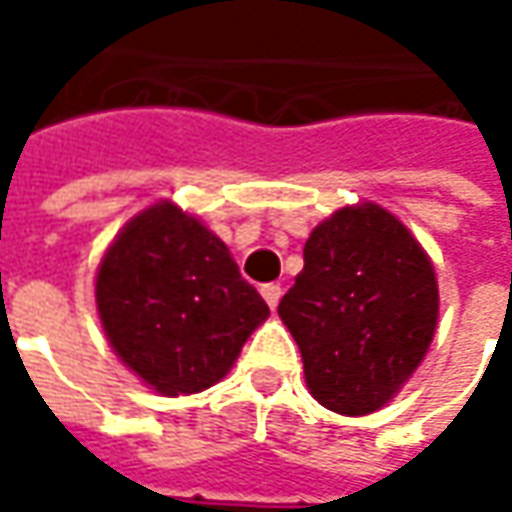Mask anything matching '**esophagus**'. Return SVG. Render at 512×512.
Instances as JSON below:
<instances>
[{"instance_id":"obj_1","label":"esophagus","mask_w":512,"mask_h":512,"mask_svg":"<svg viewBox=\"0 0 512 512\" xmlns=\"http://www.w3.org/2000/svg\"><path fill=\"white\" fill-rule=\"evenodd\" d=\"M262 296H265L267 305L276 310V305H279V299H282V285H273V282H270V285L262 287Z\"/></svg>"}]
</instances>
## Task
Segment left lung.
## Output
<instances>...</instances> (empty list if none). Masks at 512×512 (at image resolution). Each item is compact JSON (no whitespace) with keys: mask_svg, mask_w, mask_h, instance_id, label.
<instances>
[{"mask_svg":"<svg viewBox=\"0 0 512 512\" xmlns=\"http://www.w3.org/2000/svg\"><path fill=\"white\" fill-rule=\"evenodd\" d=\"M279 316L302 350L313 399L364 416L393 399L433 342L436 273L393 213L342 207L310 233Z\"/></svg>","mask_w":512,"mask_h":512,"instance_id":"1","label":"left lung"}]
</instances>
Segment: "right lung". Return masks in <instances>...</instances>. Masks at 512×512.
I'll use <instances>...</instances> for the list:
<instances>
[{"label":"right lung","instance_id":"add662e5","mask_svg":"<svg viewBox=\"0 0 512 512\" xmlns=\"http://www.w3.org/2000/svg\"><path fill=\"white\" fill-rule=\"evenodd\" d=\"M96 305L119 359L165 396L219 382L270 313L225 242L170 202L108 247Z\"/></svg>","mask_w":512,"mask_h":512}]
</instances>
